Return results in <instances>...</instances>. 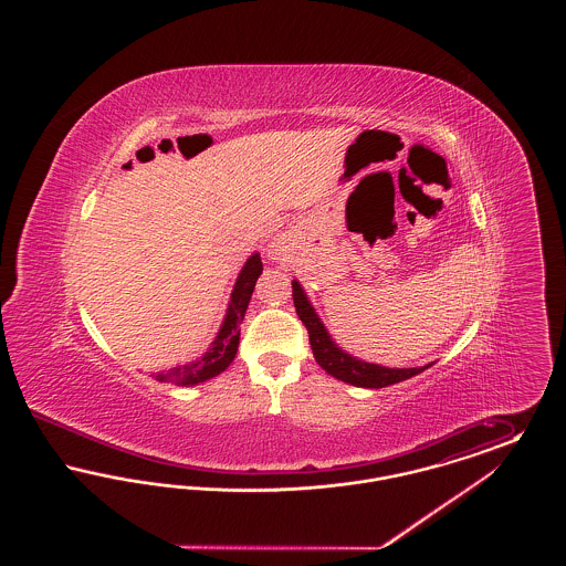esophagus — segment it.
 I'll use <instances>...</instances> for the list:
<instances>
[{"label":"esophagus","mask_w":566,"mask_h":566,"mask_svg":"<svg viewBox=\"0 0 566 566\" xmlns=\"http://www.w3.org/2000/svg\"><path fill=\"white\" fill-rule=\"evenodd\" d=\"M270 256L271 259H277V256H280V245H277V243H271Z\"/></svg>","instance_id":"esophagus-1"}]
</instances>
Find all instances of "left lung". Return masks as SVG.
Listing matches in <instances>:
<instances>
[{"label":"left lung","mask_w":566,"mask_h":566,"mask_svg":"<svg viewBox=\"0 0 566 566\" xmlns=\"http://www.w3.org/2000/svg\"><path fill=\"white\" fill-rule=\"evenodd\" d=\"M293 301H295L296 314H298L301 323L305 324V328H307L314 358L328 376L337 377V379L348 381L354 386H363V388H384V386L403 381L407 377L418 376L431 367V365H427V367H416V369H388V367H379L371 363H360V360L352 358L350 354L339 350L331 342V335L326 333V328L321 323V318L316 316L314 307L310 305L298 282H293Z\"/></svg>","instance_id":"8db88e82"}]
</instances>
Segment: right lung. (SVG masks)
Listing matches in <instances>:
<instances>
[{
    "mask_svg": "<svg viewBox=\"0 0 566 566\" xmlns=\"http://www.w3.org/2000/svg\"><path fill=\"white\" fill-rule=\"evenodd\" d=\"M261 271H263L261 256L259 254L250 256L248 263L243 265L238 282H235L227 318L220 326L218 337H216L210 352H206L199 360H192L187 365H178V367H171V369H165L161 374H157L155 377L159 381L192 386V384H199V381H206L210 377L222 374L231 365V360L238 354V346H240V326H242L250 296H252L254 284H256Z\"/></svg>",
    "mask_w": 566,
    "mask_h": 566,
    "instance_id": "right-lung-1",
    "label": "right lung"
}]
</instances>
